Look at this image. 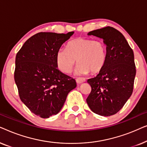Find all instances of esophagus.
Listing matches in <instances>:
<instances>
[{"label": "esophagus", "mask_w": 147, "mask_h": 147, "mask_svg": "<svg viewBox=\"0 0 147 147\" xmlns=\"http://www.w3.org/2000/svg\"><path fill=\"white\" fill-rule=\"evenodd\" d=\"M76 82H77L78 84L84 83V82L86 81V80L84 79V78H76Z\"/></svg>", "instance_id": "esophagus-1"}]
</instances>
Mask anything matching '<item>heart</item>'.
<instances>
[{
  "label": "heart",
  "mask_w": 147,
  "mask_h": 147,
  "mask_svg": "<svg viewBox=\"0 0 147 147\" xmlns=\"http://www.w3.org/2000/svg\"><path fill=\"white\" fill-rule=\"evenodd\" d=\"M107 55V46L103 41L80 37L69 41L67 48L58 49L56 63L62 72L68 74L78 61L76 74H87L90 71L96 74L105 67Z\"/></svg>",
  "instance_id": "1"
}]
</instances>
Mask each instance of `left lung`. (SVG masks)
<instances>
[{
	"label": "left lung",
	"mask_w": 147,
	"mask_h": 147,
	"mask_svg": "<svg viewBox=\"0 0 147 147\" xmlns=\"http://www.w3.org/2000/svg\"><path fill=\"white\" fill-rule=\"evenodd\" d=\"M88 35L104 40L108 55L104 69L88 80L92 90L86 102L98 115H114L123 107L133 91L136 76L133 51L124 35L113 27L94 30Z\"/></svg>",
	"instance_id": "8db88e82"
}]
</instances>
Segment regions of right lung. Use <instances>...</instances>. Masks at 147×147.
Returning a JSON list of instances; mask_svg holds the SVG:
<instances>
[{
	"instance_id": "obj_1",
	"label": "right lung",
	"mask_w": 147,
	"mask_h": 147,
	"mask_svg": "<svg viewBox=\"0 0 147 147\" xmlns=\"http://www.w3.org/2000/svg\"><path fill=\"white\" fill-rule=\"evenodd\" d=\"M74 31L41 32L30 37L17 53L15 81L20 99L35 115L47 118L63 107L76 80L57 69L56 53Z\"/></svg>"
}]
</instances>
